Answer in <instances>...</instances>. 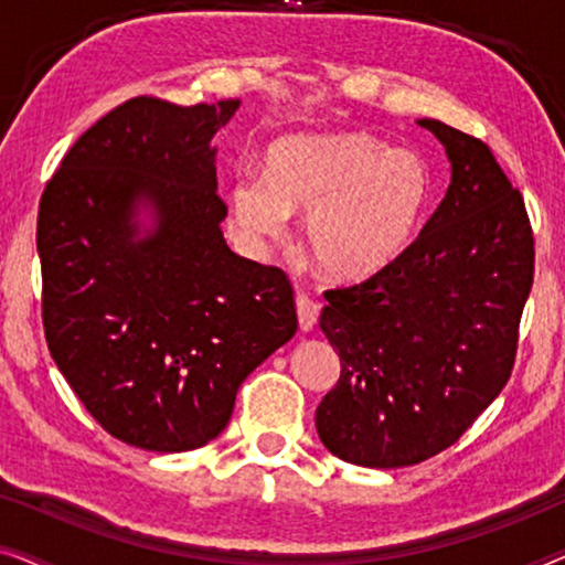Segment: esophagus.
Here are the masks:
<instances>
[{"mask_svg":"<svg viewBox=\"0 0 565 565\" xmlns=\"http://www.w3.org/2000/svg\"><path fill=\"white\" fill-rule=\"evenodd\" d=\"M296 308H298L300 329L311 331L316 327V321H319L321 303H319V300H313L311 296H306V292H300V296L296 298Z\"/></svg>","mask_w":565,"mask_h":565,"instance_id":"1","label":"esophagus"}]
</instances>
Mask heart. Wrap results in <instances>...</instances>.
<instances>
[{"label":"heart","instance_id":"obj_1","mask_svg":"<svg viewBox=\"0 0 565 565\" xmlns=\"http://www.w3.org/2000/svg\"><path fill=\"white\" fill-rule=\"evenodd\" d=\"M431 195L422 153L365 130L282 138L267 151L265 174L244 172L231 184L238 226L252 236H277L288 211L306 213V249L342 282L396 265L419 236Z\"/></svg>","mask_w":565,"mask_h":565}]
</instances>
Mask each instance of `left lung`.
<instances>
[{"label": "left lung", "instance_id": "obj_1", "mask_svg": "<svg viewBox=\"0 0 565 565\" xmlns=\"http://www.w3.org/2000/svg\"><path fill=\"white\" fill-rule=\"evenodd\" d=\"M452 182L404 257L323 292L321 331L342 373L316 408L323 447L365 468H404L458 443L512 375L535 275L520 190L481 138L424 118Z\"/></svg>", "mask_w": 565, "mask_h": 565}]
</instances>
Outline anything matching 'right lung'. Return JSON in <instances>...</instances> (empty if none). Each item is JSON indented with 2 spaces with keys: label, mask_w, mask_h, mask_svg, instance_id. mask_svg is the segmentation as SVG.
I'll return each mask as SVG.
<instances>
[{
  "label": "right lung",
  "mask_w": 565,
  "mask_h": 565,
  "mask_svg": "<svg viewBox=\"0 0 565 565\" xmlns=\"http://www.w3.org/2000/svg\"><path fill=\"white\" fill-rule=\"evenodd\" d=\"M236 110L128 99L79 136L41 198L51 358L99 427L141 450L218 437L238 385L298 329L288 275L221 234L211 141ZM138 206L154 213L143 235Z\"/></svg>",
  "instance_id": "add662e5"
}]
</instances>
